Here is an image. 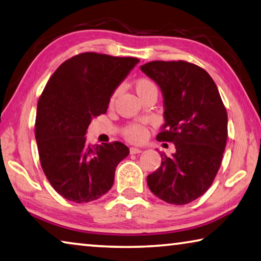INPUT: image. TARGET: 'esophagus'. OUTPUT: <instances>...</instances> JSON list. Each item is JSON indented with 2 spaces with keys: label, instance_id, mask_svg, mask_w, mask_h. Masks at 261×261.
Listing matches in <instances>:
<instances>
[{
  "label": "esophagus",
  "instance_id": "34e87169",
  "mask_svg": "<svg viewBox=\"0 0 261 261\" xmlns=\"http://www.w3.org/2000/svg\"><path fill=\"white\" fill-rule=\"evenodd\" d=\"M129 151H130L132 155H136V153H141V152H142V150H141V149L134 148V147H132V148L129 149Z\"/></svg>",
  "mask_w": 261,
  "mask_h": 261
}]
</instances>
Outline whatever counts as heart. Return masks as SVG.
I'll return each mask as SVG.
<instances>
[{"instance_id": "b5f03b06", "label": "heart", "mask_w": 261, "mask_h": 261, "mask_svg": "<svg viewBox=\"0 0 261 261\" xmlns=\"http://www.w3.org/2000/svg\"><path fill=\"white\" fill-rule=\"evenodd\" d=\"M134 89L141 99L148 96L149 93L157 92L156 84L148 77L136 79L134 81ZM115 96H117V91H114L110 98L111 104L114 101ZM122 134L128 141H130V142L140 143V142H143V141L147 139L148 129L146 126L142 125V123L135 122V123H129V125H127L125 128H123Z\"/></svg>"}]
</instances>
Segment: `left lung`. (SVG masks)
<instances>
[{
	"instance_id": "1",
	"label": "left lung",
	"mask_w": 261,
	"mask_h": 261,
	"mask_svg": "<svg viewBox=\"0 0 261 261\" xmlns=\"http://www.w3.org/2000/svg\"><path fill=\"white\" fill-rule=\"evenodd\" d=\"M141 70L160 85L165 123L157 140L173 142L176 153L147 177L150 191L172 204L201 196L216 177L228 138V114L208 72L194 63L151 61Z\"/></svg>"
}]
</instances>
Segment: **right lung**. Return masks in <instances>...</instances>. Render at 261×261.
Listing matches in <instances>:
<instances>
[{
  "label": "right lung",
  "instance_id": "obj_1",
  "mask_svg": "<svg viewBox=\"0 0 261 261\" xmlns=\"http://www.w3.org/2000/svg\"><path fill=\"white\" fill-rule=\"evenodd\" d=\"M140 61L85 52L66 60L39 97L36 140L42 171L60 195L76 203L108 193L129 149L118 141L91 146L85 133L106 113L115 88Z\"/></svg>",
  "mask_w": 261,
  "mask_h": 261
}]
</instances>
